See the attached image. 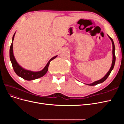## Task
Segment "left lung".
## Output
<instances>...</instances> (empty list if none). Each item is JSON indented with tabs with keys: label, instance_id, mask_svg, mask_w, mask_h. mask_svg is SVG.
Returning a JSON list of instances; mask_svg holds the SVG:
<instances>
[{
	"label": "left lung",
	"instance_id": "left-lung-1",
	"mask_svg": "<svg viewBox=\"0 0 124 124\" xmlns=\"http://www.w3.org/2000/svg\"><path fill=\"white\" fill-rule=\"evenodd\" d=\"M108 38L110 39V40H111L112 43V46H113V50H112V54H113V60H112V65H111V68H110V70H108V72H107V73L106 75H105L104 77H103L102 78H101L100 80H98V81H96L95 82H93V83H91V84H86V85H90V86H94V85H97V84H98L102 83V82H103L104 81H105L107 80V78H108V76H109V75L110 74L112 70H113V68H114V65H115V59H116L115 55V46H114V43L113 39H112L108 35Z\"/></svg>",
	"mask_w": 124,
	"mask_h": 124
}]
</instances>
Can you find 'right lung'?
<instances>
[{
  "label": "right lung",
  "mask_w": 124,
  "mask_h": 124,
  "mask_svg": "<svg viewBox=\"0 0 124 124\" xmlns=\"http://www.w3.org/2000/svg\"><path fill=\"white\" fill-rule=\"evenodd\" d=\"M16 32L14 33V35L12 37V43L10 46V61L12 63V65L13 68L14 72L16 73V74L18 76L23 78V79L27 80V81H31L33 80H36L39 78L42 77L46 74L48 71V67L50 65V62L55 59L57 55H56L54 57H52L49 61L47 63L46 65L45 66L44 68L41 71H32L31 70H26L23 67H22L19 64H18L17 61H16V58H15L14 54H13V42L15 34Z\"/></svg>",
  "instance_id": "right-lung-1"
}]
</instances>
